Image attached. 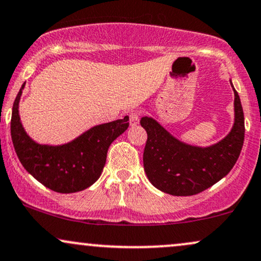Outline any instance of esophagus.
Returning a JSON list of instances; mask_svg holds the SVG:
<instances>
[{"label":"esophagus","instance_id":"1","mask_svg":"<svg viewBox=\"0 0 261 261\" xmlns=\"http://www.w3.org/2000/svg\"><path fill=\"white\" fill-rule=\"evenodd\" d=\"M128 118H130V125H131V126H136V125H139L141 115H140L139 112H133L130 115H128Z\"/></svg>","mask_w":261,"mask_h":261}]
</instances>
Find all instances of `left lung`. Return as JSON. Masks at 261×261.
<instances>
[{
  "label": "left lung",
  "instance_id": "obj_1",
  "mask_svg": "<svg viewBox=\"0 0 261 261\" xmlns=\"http://www.w3.org/2000/svg\"><path fill=\"white\" fill-rule=\"evenodd\" d=\"M233 92V127L224 140L206 148L181 142L154 119H141L147 131L143 166L153 186L171 196H193L231 171L241 154L246 130L240 96L234 89Z\"/></svg>",
  "mask_w": 261,
  "mask_h": 261
}]
</instances>
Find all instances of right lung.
<instances>
[{
    "label": "right lung",
    "mask_w": 261,
    "mask_h": 261,
    "mask_svg": "<svg viewBox=\"0 0 261 261\" xmlns=\"http://www.w3.org/2000/svg\"><path fill=\"white\" fill-rule=\"evenodd\" d=\"M24 85L13 103L11 136L25 170L55 192L74 193L90 187L102 174L109 146L128 127V117L93 126L62 146L39 144L20 122L18 105Z\"/></svg>",
    "instance_id": "add662e5"
}]
</instances>
